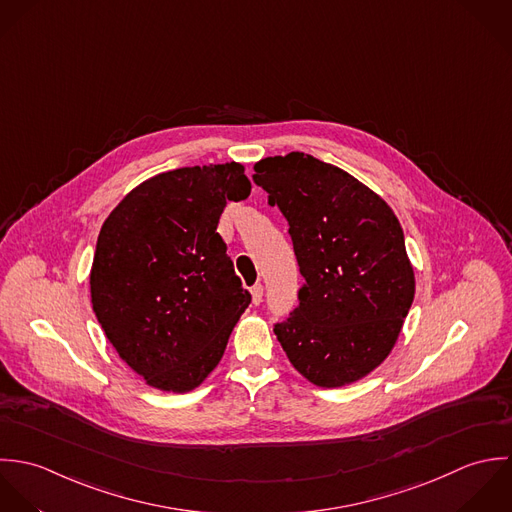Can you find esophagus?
<instances>
[{
    "label": "esophagus",
    "instance_id": "1",
    "mask_svg": "<svg viewBox=\"0 0 512 512\" xmlns=\"http://www.w3.org/2000/svg\"><path fill=\"white\" fill-rule=\"evenodd\" d=\"M251 299H253V305H255V307L261 305V301H263V285H261V283H257V285L251 287Z\"/></svg>",
    "mask_w": 512,
    "mask_h": 512
}]
</instances>
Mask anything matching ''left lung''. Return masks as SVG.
I'll return each mask as SVG.
<instances>
[{
	"mask_svg": "<svg viewBox=\"0 0 512 512\" xmlns=\"http://www.w3.org/2000/svg\"><path fill=\"white\" fill-rule=\"evenodd\" d=\"M253 182L289 221L305 279L275 334L308 382L340 388L392 352L415 295L402 225L376 192L305 152L263 158Z\"/></svg>",
	"mask_w": 512,
	"mask_h": 512,
	"instance_id": "8db88e82",
	"label": "left lung"
}]
</instances>
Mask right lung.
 <instances>
[{
  "label": "right lung",
  "mask_w": 512,
  "mask_h": 512,
  "mask_svg": "<svg viewBox=\"0 0 512 512\" xmlns=\"http://www.w3.org/2000/svg\"><path fill=\"white\" fill-rule=\"evenodd\" d=\"M243 172L227 162L158 174L101 227L93 310L118 356L152 388H198L251 303L217 233L227 202L251 194Z\"/></svg>",
  "instance_id": "1"
}]
</instances>
